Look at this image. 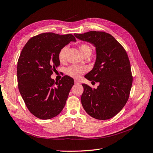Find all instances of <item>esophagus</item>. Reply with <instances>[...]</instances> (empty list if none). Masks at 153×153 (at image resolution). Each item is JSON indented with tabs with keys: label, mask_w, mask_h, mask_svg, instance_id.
<instances>
[{
	"label": "esophagus",
	"mask_w": 153,
	"mask_h": 153,
	"mask_svg": "<svg viewBox=\"0 0 153 153\" xmlns=\"http://www.w3.org/2000/svg\"><path fill=\"white\" fill-rule=\"evenodd\" d=\"M75 84H80V82L78 81V80H75Z\"/></svg>",
	"instance_id": "1"
}]
</instances>
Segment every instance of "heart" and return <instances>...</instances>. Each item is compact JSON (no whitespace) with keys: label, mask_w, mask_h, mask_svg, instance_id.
Masks as SVG:
<instances>
[{"label":"heart","mask_w":153,"mask_h":153,"mask_svg":"<svg viewBox=\"0 0 153 153\" xmlns=\"http://www.w3.org/2000/svg\"><path fill=\"white\" fill-rule=\"evenodd\" d=\"M68 47L67 46H65L63 48L60 50L58 57L60 62H63L66 61V52L68 50ZM79 49L80 51V53L82 55H90L92 53V49L89 45L87 44H82L79 46ZM86 71V69L84 67L76 66V65H72L71 66L68 67L66 69V73L69 76H71L73 78H79L83 73Z\"/></svg>","instance_id":"b5f03b06"}]
</instances>
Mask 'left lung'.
<instances>
[{
	"mask_svg": "<svg viewBox=\"0 0 153 153\" xmlns=\"http://www.w3.org/2000/svg\"><path fill=\"white\" fill-rule=\"evenodd\" d=\"M74 35L96 48L94 66L85 77L100 85L97 89H92L82 84L83 108L96 119H109L123 109L129 98L133 77L127 53L112 35L105 32L89 31Z\"/></svg>",
	"mask_w": 153,
	"mask_h": 153,
	"instance_id": "1",
	"label": "left lung"
}]
</instances>
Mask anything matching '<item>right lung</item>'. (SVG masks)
<instances>
[{"label":"right lung","instance_id":"right-lung-1","mask_svg":"<svg viewBox=\"0 0 153 153\" xmlns=\"http://www.w3.org/2000/svg\"><path fill=\"white\" fill-rule=\"evenodd\" d=\"M76 39L71 34L47 32L32 37L23 48L17 65L18 86L30 112L41 119L57 116L64 108L74 80L51 78L60 65V50Z\"/></svg>","mask_w":153,"mask_h":153}]
</instances>
